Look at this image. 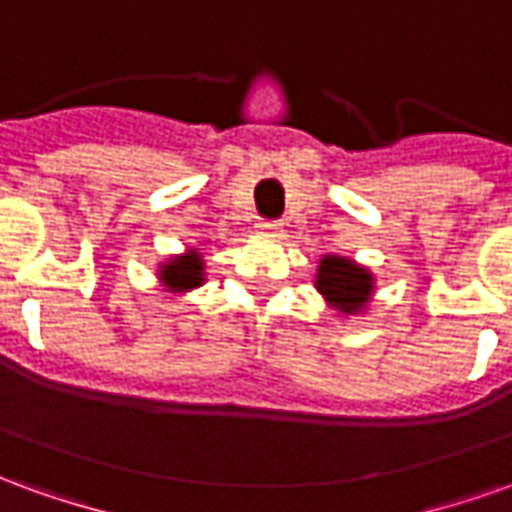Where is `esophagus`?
<instances>
[{
  "instance_id": "obj_1",
  "label": "esophagus",
  "mask_w": 512,
  "mask_h": 512,
  "mask_svg": "<svg viewBox=\"0 0 512 512\" xmlns=\"http://www.w3.org/2000/svg\"><path fill=\"white\" fill-rule=\"evenodd\" d=\"M257 233L268 235V238H279L285 230H282V224L279 222H260L257 224Z\"/></svg>"
}]
</instances>
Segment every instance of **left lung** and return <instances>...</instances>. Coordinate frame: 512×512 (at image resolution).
Wrapping results in <instances>:
<instances>
[{
	"instance_id": "1",
	"label": "left lung",
	"mask_w": 512,
	"mask_h": 512,
	"mask_svg": "<svg viewBox=\"0 0 512 512\" xmlns=\"http://www.w3.org/2000/svg\"><path fill=\"white\" fill-rule=\"evenodd\" d=\"M315 288L340 315H362L373 299L376 279L370 268L359 266L351 257L323 255L315 274Z\"/></svg>"
}]
</instances>
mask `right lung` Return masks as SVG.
<instances>
[{"label": "right lung", "mask_w": 512, "mask_h": 512, "mask_svg": "<svg viewBox=\"0 0 512 512\" xmlns=\"http://www.w3.org/2000/svg\"><path fill=\"white\" fill-rule=\"evenodd\" d=\"M158 282L164 285L167 293L172 296H183L189 290L200 288L205 282V263L197 249H189L183 255L169 257L167 263H161L158 268Z\"/></svg>", "instance_id": "1"}]
</instances>
